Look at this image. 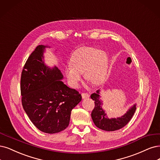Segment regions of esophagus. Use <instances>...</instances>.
<instances>
[{"mask_svg": "<svg viewBox=\"0 0 160 160\" xmlns=\"http://www.w3.org/2000/svg\"><path fill=\"white\" fill-rule=\"evenodd\" d=\"M82 97L83 99H86V98H88L90 97V95L88 93H82Z\"/></svg>", "mask_w": 160, "mask_h": 160, "instance_id": "1", "label": "esophagus"}]
</instances>
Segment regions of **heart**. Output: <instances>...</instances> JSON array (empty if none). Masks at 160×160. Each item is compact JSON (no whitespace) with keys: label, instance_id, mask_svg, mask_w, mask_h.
Instances as JSON below:
<instances>
[{"label":"heart","instance_id":"heart-1","mask_svg":"<svg viewBox=\"0 0 160 160\" xmlns=\"http://www.w3.org/2000/svg\"><path fill=\"white\" fill-rule=\"evenodd\" d=\"M70 67L65 70L70 83L76 87L84 73L87 81L99 84L105 79L108 70V58L105 52L91 47L76 49L70 57Z\"/></svg>","mask_w":160,"mask_h":160}]
</instances>
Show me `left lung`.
I'll list each match as a JSON object with an SVG mask.
<instances>
[{"mask_svg": "<svg viewBox=\"0 0 160 160\" xmlns=\"http://www.w3.org/2000/svg\"><path fill=\"white\" fill-rule=\"evenodd\" d=\"M90 97L95 103V107L91 114L92 120L98 128L103 131H115L124 127L131 121L137 109L136 105H134L123 116L109 119L102 109L103 102L100 99L99 90L92 93Z\"/></svg>", "mask_w": 160, "mask_h": 160, "instance_id": "8db88e82", "label": "left lung"}]
</instances>
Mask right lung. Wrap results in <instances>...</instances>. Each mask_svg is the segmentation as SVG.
Here are the masks:
<instances>
[{"mask_svg": "<svg viewBox=\"0 0 160 160\" xmlns=\"http://www.w3.org/2000/svg\"><path fill=\"white\" fill-rule=\"evenodd\" d=\"M46 47L38 45L28 57L22 72L20 90L23 108L33 125L43 132L54 134L68 126L71 111L82 96L63 83L57 67L45 64Z\"/></svg>", "mask_w": 160, "mask_h": 160, "instance_id": "obj_1", "label": "right lung"}]
</instances>
